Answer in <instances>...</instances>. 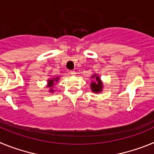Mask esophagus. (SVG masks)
<instances>
[{"label": "esophagus", "instance_id": "1", "mask_svg": "<svg viewBox=\"0 0 154 154\" xmlns=\"http://www.w3.org/2000/svg\"><path fill=\"white\" fill-rule=\"evenodd\" d=\"M70 74L72 75H75L76 72H75V71H70Z\"/></svg>", "mask_w": 154, "mask_h": 154}]
</instances>
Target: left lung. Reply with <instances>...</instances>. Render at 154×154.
Instances as JSON below:
<instances>
[{"mask_svg": "<svg viewBox=\"0 0 154 154\" xmlns=\"http://www.w3.org/2000/svg\"><path fill=\"white\" fill-rule=\"evenodd\" d=\"M91 79L92 80H91L90 88L92 92L94 93H100L103 89V82L99 75L95 73L91 76Z\"/></svg>", "mask_w": 154, "mask_h": 154, "instance_id": "obj_1", "label": "left lung"}]
</instances>
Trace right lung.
<instances>
[{
  "instance_id": "1",
  "label": "right lung",
  "mask_w": 154,
  "mask_h": 154,
  "mask_svg": "<svg viewBox=\"0 0 154 154\" xmlns=\"http://www.w3.org/2000/svg\"><path fill=\"white\" fill-rule=\"evenodd\" d=\"M60 77L59 76H56V77H53V78H50L48 79L47 81V85L46 87L48 88V92L50 93H53V92H55V89H54V85H56V83L58 82Z\"/></svg>"
}]
</instances>
